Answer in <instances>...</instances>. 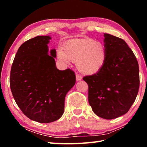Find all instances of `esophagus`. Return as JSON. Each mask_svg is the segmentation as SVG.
Returning <instances> with one entry per match:
<instances>
[{"instance_id": "1", "label": "esophagus", "mask_w": 147, "mask_h": 147, "mask_svg": "<svg viewBox=\"0 0 147 147\" xmlns=\"http://www.w3.org/2000/svg\"><path fill=\"white\" fill-rule=\"evenodd\" d=\"M82 79V77L81 76L78 75V74H76V81H80V80H81Z\"/></svg>"}]
</instances>
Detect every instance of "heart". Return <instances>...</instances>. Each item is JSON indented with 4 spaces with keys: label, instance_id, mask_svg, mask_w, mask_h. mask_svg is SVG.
Here are the masks:
<instances>
[{
    "label": "heart",
    "instance_id": "1",
    "mask_svg": "<svg viewBox=\"0 0 147 147\" xmlns=\"http://www.w3.org/2000/svg\"><path fill=\"white\" fill-rule=\"evenodd\" d=\"M58 58L69 63L76 62V67L86 75L95 74L102 68L106 59V48L100 41L91 39H71L59 49Z\"/></svg>",
    "mask_w": 147,
    "mask_h": 147
}]
</instances>
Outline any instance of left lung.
<instances>
[{
	"instance_id": "8db88e82",
	"label": "left lung",
	"mask_w": 147,
	"mask_h": 147,
	"mask_svg": "<svg viewBox=\"0 0 147 147\" xmlns=\"http://www.w3.org/2000/svg\"><path fill=\"white\" fill-rule=\"evenodd\" d=\"M106 59L100 71L84 77L88 84L92 110L105 119H113L128 111L138 95L139 65L134 53L122 39L104 34Z\"/></svg>"
}]
</instances>
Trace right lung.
Segmentation results:
<instances>
[{
	"label": "right lung",
	"mask_w": 147,
	"mask_h": 147,
	"mask_svg": "<svg viewBox=\"0 0 147 147\" xmlns=\"http://www.w3.org/2000/svg\"><path fill=\"white\" fill-rule=\"evenodd\" d=\"M51 38L39 36L19 47L12 64L9 84L17 106L27 117L52 123L64 112L66 94L74 86V73L57 69L56 49L49 55Z\"/></svg>",
	"instance_id": "add662e5"
}]
</instances>
